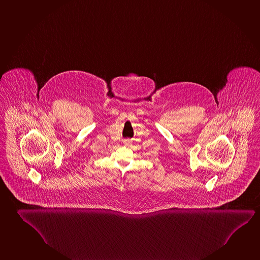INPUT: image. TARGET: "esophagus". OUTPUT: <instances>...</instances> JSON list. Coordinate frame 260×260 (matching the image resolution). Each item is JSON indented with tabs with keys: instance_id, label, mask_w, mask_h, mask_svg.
Here are the masks:
<instances>
[{
	"instance_id": "esophagus-1",
	"label": "esophagus",
	"mask_w": 260,
	"mask_h": 260,
	"mask_svg": "<svg viewBox=\"0 0 260 260\" xmlns=\"http://www.w3.org/2000/svg\"><path fill=\"white\" fill-rule=\"evenodd\" d=\"M123 144H125V145H128V144H132V140H129V139H124V140H123Z\"/></svg>"
}]
</instances>
